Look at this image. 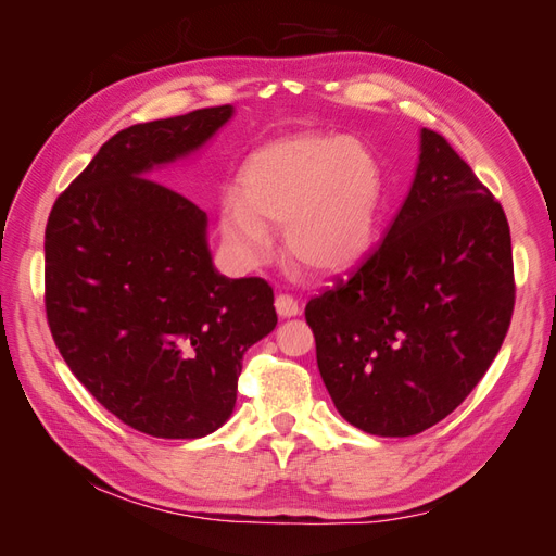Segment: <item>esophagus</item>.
Wrapping results in <instances>:
<instances>
[{
    "instance_id": "esophagus-1",
    "label": "esophagus",
    "mask_w": 556,
    "mask_h": 556,
    "mask_svg": "<svg viewBox=\"0 0 556 556\" xmlns=\"http://www.w3.org/2000/svg\"><path fill=\"white\" fill-rule=\"evenodd\" d=\"M276 311L280 317H296L301 313L296 299L290 294H278L276 296Z\"/></svg>"
}]
</instances>
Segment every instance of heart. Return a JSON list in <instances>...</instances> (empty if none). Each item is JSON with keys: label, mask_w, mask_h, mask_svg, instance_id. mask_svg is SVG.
<instances>
[{"label": "heart", "mask_w": 556, "mask_h": 556, "mask_svg": "<svg viewBox=\"0 0 556 556\" xmlns=\"http://www.w3.org/2000/svg\"><path fill=\"white\" fill-rule=\"evenodd\" d=\"M382 194V166L366 143L294 131L252 150L239 192L220 199L217 223L245 266L266 262L271 229L282 227L294 264L315 276H339L371 252Z\"/></svg>", "instance_id": "obj_1"}]
</instances>
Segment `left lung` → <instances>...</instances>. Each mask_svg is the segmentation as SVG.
<instances>
[{
	"mask_svg": "<svg viewBox=\"0 0 556 556\" xmlns=\"http://www.w3.org/2000/svg\"><path fill=\"white\" fill-rule=\"evenodd\" d=\"M515 308L510 227L439 131L422 129L413 188L348 280L311 299L317 368L350 425L422 433L473 392Z\"/></svg>",
	"mask_w": 556,
	"mask_h": 556,
	"instance_id": "8db88e82",
	"label": "left lung"
}]
</instances>
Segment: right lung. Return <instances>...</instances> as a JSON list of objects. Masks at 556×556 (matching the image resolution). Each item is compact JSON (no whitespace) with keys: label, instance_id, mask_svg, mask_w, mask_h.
I'll list each match as a JSON object with an SVG mask.
<instances>
[{"label":"right lung","instance_id":"obj_1","mask_svg":"<svg viewBox=\"0 0 556 556\" xmlns=\"http://www.w3.org/2000/svg\"><path fill=\"white\" fill-rule=\"evenodd\" d=\"M231 113L211 106L117 131L48 215L46 317L60 355L109 413L155 439L220 429L245 350L278 323L271 285L217 274L206 213L148 178Z\"/></svg>","mask_w":556,"mask_h":556}]
</instances>
